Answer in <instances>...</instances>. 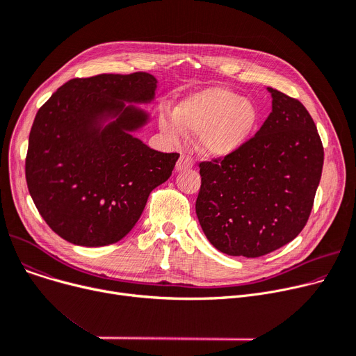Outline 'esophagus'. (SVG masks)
Here are the masks:
<instances>
[{
	"instance_id": "1",
	"label": "esophagus",
	"mask_w": 356,
	"mask_h": 356,
	"mask_svg": "<svg viewBox=\"0 0 356 356\" xmlns=\"http://www.w3.org/2000/svg\"><path fill=\"white\" fill-rule=\"evenodd\" d=\"M193 167V159L186 156V154H181L177 164H176V170L177 172H184V170H189V168Z\"/></svg>"
}]
</instances>
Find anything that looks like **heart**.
<instances>
[{
	"mask_svg": "<svg viewBox=\"0 0 356 356\" xmlns=\"http://www.w3.org/2000/svg\"><path fill=\"white\" fill-rule=\"evenodd\" d=\"M258 122L255 105L235 92L212 86L179 102L175 117L161 114L160 127L172 141L199 134V148L209 157H228L244 147Z\"/></svg>",
	"mask_w": 356,
	"mask_h": 356,
	"instance_id": "obj_1",
	"label": "heart"
}]
</instances>
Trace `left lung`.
Masks as SVG:
<instances>
[{"instance_id": "8db88e82", "label": "left lung", "mask_w": 356, "mask_h": 356, "mask_svg": "<svg viewBox=\"0 0 356 356\" xmlns=\"http://www.w3.org/2000/svg\"><path fill=\"white\" fill-rule=\"evenodd\" d=\"M273 111L228 157L200 161L196 215L223 254L257 258L289 244L310 216L323 145L305 105L268 88Z\"/></svg>"}]
</instances>
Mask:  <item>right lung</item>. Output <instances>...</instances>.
<instances>
[{"mask_svg":"<svg viewBox=\"0 0 356 356\" xmlns=\"http://www.w3.org/2000/svg\"><path fill=\"white\" fill-rule=\"evenodd\" d=\"M156 88L145 72L74 78L37 111L27 188L47 225L67 242H118L134 228L149 193L172 176L180 154L156 152L133 137L148 115L125 104L153 101Z\"/></svg>","mask_w":356,"mask_h":356,"instance_id":"right-lung-1","label":"right lung"}]
</instances>
